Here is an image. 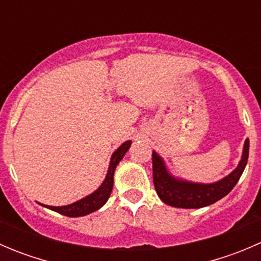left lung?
<instances>
[{
    "instance_id": "obj_1",
    "label": "left lung",
    "mask_w": 261,
    "mask_h": 261,
    "mask_svg": "<svg viewBox=\"0 0 261 261\" xmlns=\"http://www.w3.org/2000/svg\"><path fill=\"white\" fill-rule=\"evenodd\" d=\"M249 158V139L244 145V152L239 167L223 178L212 184H196L174 179L168 174L164 163L156 152H152V181L155 191L164 203L177 208H201L223 198L236 186Z\"/></svg>"
}]
</instances>
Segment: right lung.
I'll list each match as a JSON object with an SVG mask.
<instances>
[{
	"label": "right lung",
	"instance_id": "add662e5",
	"mask_svg": "<svg viewBox=\"0 0 261 261\" xmlns=\"http://www.w3.org/2000/svg\"><path fill=\"white\" fill-rule=\"evenodd\" d=\"M131 145V141H126L122 145L118 147L117 150L114 152L111 158V163H110L109 172H107L106 179H105L102 186L97 189L96 192H93L92 194L87 196L86 198L81 199V201L75 202V203L68 204V206H62V207H53V206H45L46 208L53 210V211L60 213V215L68 216V217H80V216H86L89 213L97 211L98 208H101L105 203L109 199L110 194H111L112 187H114V173L117 164L120 163V160L122 159L123 155L126 154V151L128 150V147Z\"/></svg>",
	"mask_w": 261,
	"mask_h": 261
}]
</instances>
